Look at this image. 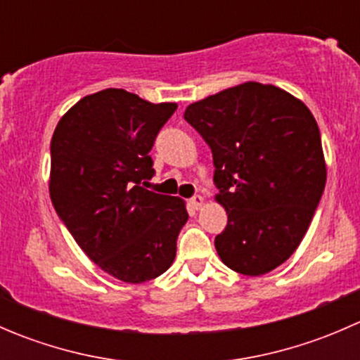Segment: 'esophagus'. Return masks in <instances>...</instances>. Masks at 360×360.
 <instances>
[{
    "mask_svg": "<svg viewBox=\"0 0 360 360\" xmlns=\"http://www.w3.org/2000/svg\"><path fill=\"white\" fill-rule=\"evenodd\" d=\"M190 205L193 207V209H200V207L203 205V197L202 195H195V197L190 198Z\"/></svg>",
    "mask_w": 360,
    "mask_h": 360,
    "instance_id": "esophagus-1",
    "label": "esophagus"
}]
</instances>
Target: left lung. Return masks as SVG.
I'll list each match as a JSON object with an SVG mask.
<instances>
[{
	"mask_svg": "<svg viewBox=\"0 0 360 360\" xmlns=\"http://www.w3.org/2000/svg\"><path fill=\"white\" fill-rule=\"evenodd\" d=\"M184 120L209 144L216 200L228 224L216 237L231 270L263 275L303 240L326 186L321 132L285 90L256 82L190 104Z\"/></svg>",
	"mask_w": 360,
	"mask_h": 360,
	"instance_id": "obj_1",
	"label": "left lung"
}]
</instances>
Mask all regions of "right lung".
<instances>
[{
    "instance_id": "right-lung-1",
    "label": "right lung",
    "mask_w": 360,
    "mask_h": 360,
    "mask_svg": "<svg viewBox=\"0 0 360 360\" xmlns=\"http://www.w3.org/2000/svg\"><path fill=\"white\" fill-rule=\"evenodd\" d=\"M176 103L151 104L123 89L83 97L50 143V198L76 244L106 274L141 284L169 270L184 202L143 188L150 151Z\"/></svg>"
}]
</instances>
